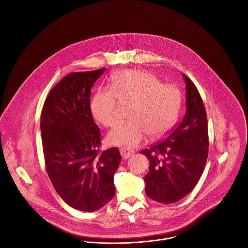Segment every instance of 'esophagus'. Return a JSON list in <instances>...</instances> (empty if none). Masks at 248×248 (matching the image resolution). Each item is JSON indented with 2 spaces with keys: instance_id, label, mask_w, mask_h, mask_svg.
Masks as SVG:
<instances>
[{
  "instance_id": "esophagus-1",
  "label": "esophagus",
  "mask_w": 248,
  "mask_h": 248,
  "mask_svg": "<svg viewBox=\"0 0 248 248\" xmlns=\"http://www.w3.org/2000/svg\"><path fill=\"white\" fill-rule=\"evenodd\" d=\"M120 153H121L123 159H127V158L131 157L134 154V151L130 150V149H124L123 148V149H120Z\"/></svg>"
}]
</instances>
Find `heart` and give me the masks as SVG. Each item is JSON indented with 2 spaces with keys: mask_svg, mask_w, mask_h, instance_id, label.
I'll return each instance as SVG.
<instances>
[{
  "mask_svg": "<svg viewBox=\"0 0 248 248\" xmlns=\"http://www.w3.org/2000/svg\"><path fill=\"white\" fill-rule=\"evenodd\" d=\"M117 98L134 101L127 123L118 124L107 135L112 146L136 148L148 138L161 137L175 124L181 106V93L171 84H162L148 71L124 70L112 78L111 89L98 91L91 100L93 117L104 126L117 121Z\"/></svg>",
  "mask_w": 248,
  "mask_h": 248,
  "instance_id": "b5f03b06",
  "label": "heart"
}]
</instances>
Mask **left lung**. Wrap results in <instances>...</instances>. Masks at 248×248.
Listing matches in <instances>:
<instances>
[{
    "instance_id": "obj_1",
    "label": "left lung",
    "mask_w": 248,
    "mask_h": 248,
    "mask_svg": "<svg viewBox=\"0 0 248 248\" xmlns=\"http://www.w3.org/2000/svg\"><path fill=\"white\" fill-rule=\"evenodd\" d=\"M186 83V112L168 136L141 151L149 160L145 176L149 198L170 204L192 192L203 172L209 149L206 110L198 88L182 74Z\"/></svg>"
}]
</instances>
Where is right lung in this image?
<instances>
[{"label":"right lung","instance_id":"add662e5","mask_svg":"<svg viewBox=\"0 0 248 248\" xmlns=\"http://www.w3.org/2000/svg\"><path fill=\"white\" fill-rule=\"evenodd\" d=\"M104 69L72 73L45 100L40 122L46 170L71 207L94 212L115 196L114 174L121 162L116 148L99 151L100 133L91 108V89Z\"/></svg>","mask_w":248,"mask_h":248}]
</instances>
